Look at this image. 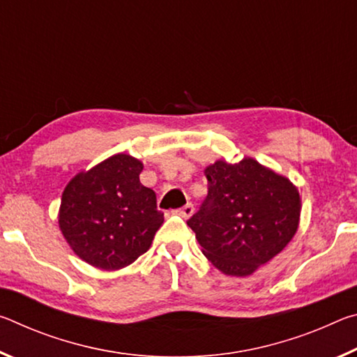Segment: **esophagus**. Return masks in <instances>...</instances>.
<instances>
[{
  "mask_svg": "<svg viewBox=\"0 0 357 357\" xmlns=\"http://www.w3.org/2000/svg\"><path fill=\"white\" fill-rule=\"evenodd\" d=\"M176 213L181 215V217H184V219H189V217L193 214V204L192 203H187L185 206H183V208H179Z\"/></svg>",
  "mask_w": 357,
  "mask_h": 357,
  "instance_id": "1",
  "label": "esophagus"
}]
</instances>
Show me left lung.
<instances>
[{
	"label": "left lung",
	"mask_w": 357,
	"mask_h": 357,
	"mask_svg": "<svg viewBox=\"0 0 357 357\" xmlns=\"http://www.w3.org/2000/svg\"><path fill=\"white\" fill-rule=\"evenodd\" d=\"M208 197L189 225L204 257L227 275L245 277L285 249L298 231L299 192L285 176L245 157L206 167Z\"/></svg>",
	"instance_id": "1"
}]
</instances>
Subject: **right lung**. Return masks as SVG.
Masks as SVG:
<instances>
[{
    "label": "right lung",
    "instance_id": "add662e5",
    "mask_svg": "<svg viewBox=\"0 0 357 357\" xmlns=\"http://www.w3.org/2000/svg\"><path fill=\"white\" fill-rule=\"evenodd\" d=\"M143 164L114 154L66 185L59 228L83 261L99 269L126 268L146 252L164 222L155 192L140 183Z\"/></svg>",
    "mask_w": 357,
    "mask_h": 357
}]
</instances>
